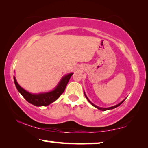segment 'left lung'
Here are the masks:
<instances>
[{
    "label": "left lung",
    "instance_id": "1",
    "mask_svg": "<svg viewBox=\"0 0 148 148\" xmlns=\"http://www.w3.org/2000/svg\"><path fill=\"white\" fill-rule=\"evenodd\" d=\"M84 95H85V96H86V98H87V100H88V102L90 103L92 105V106H94L95 108H98V109H99V110H102V111H105V110H111V109H113V108H116V107H118L119 106H120V105L122 104V103L124 102V101L125 100V99H124V100H123L122 102H121L120 103H119V104H116V105H115V106H111V107H109V108H102V107H99V106H96V105H95L94 104H93V103L91 102V101L89 100L88 99V97H87V96H86V94H85V92H84Z\"/></svg>",
    "mask_w": 148,
    "mask_h": 148
}]
</instances>
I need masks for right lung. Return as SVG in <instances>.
Masks as SVG:
<instances>
[{"instance_id":"1","label":"right lung","mask_w":148,"mask_h":148,"mask_svg":"<svg viewBox=\"0 0 148 148\" xmlns=\"http://www.w3.org/2000/svg\"><path fill=\"white\" fill-rule=\"evenodd\" d=\"M73 73H69L62 77L59 83L53 90L48 92L40 93V94L29 93L19 86V84L16 80L15 76L13 77V79L16 88L28 102L36 106H48L59 98L60 95L64 92L66 85H67L71 77L73 75Z\"/></svg>"}]
</instances>
